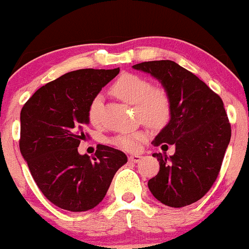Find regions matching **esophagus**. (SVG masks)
<instances>
[{"label": "esophagus", "mask_w": 249, "mask_h": 249, "mask_svg": "<svg viewBox=\"0 0 249 249\" xmlns=\"http://www.w3.org/2000/svg\"><path fill=\"white\" fill-rule=\"evenodd\" d=\"M141 160V157L138 156V154H134V156L129 157V161L132 162H139Z\"/></svg>", "instance_id": "1"}]
</instances>
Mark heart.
Returning a JSON list of instances; mask_svg holds the SVG:
<instances>
[{
    "instance_id": "heart-1",
    "label": "heart",
    "mask_w": 249,
    "mask_h": 249,
    "mask_svg": "<svg viewBox=\"0 0 249 249\" xmlns=\"http://www.w3.org/2000/svg\"><path fill=\"white\" fill-rule=\"evenodd\" d=\"M111 92L125 103L136 106L141 120L146 124L158 127L165 124L170 119L171 103L167 93L161 89L152 88L151 83L134 73H124L114 82L110 88ZM102 108V97L92 98L88 110L90 122L100 124V114ZM142 134H120L111 140L115 146L132 151L142 140Z\"/></svg>"
}]
</instances>
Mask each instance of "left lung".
I'll use <instances>...</instances> for the list:
<instances>
[{
    "label": "left lung",
    "mask_w": 249,
    "mask_h": 249,
    "mask_svg": "<svg viewBox=\"0 0 249 249\" xmlns=\"http://www.w3.org/2000/svg\"><path fill=\"white\" fill-rule=\"evenodd\" d=\"M158 79L171 103L168 124L159 132L154 146L175 145L173 156L154 153L160 168L148 180V189L162 204L181 208L209 191L217 178L231 136L221 97L192 72L172 60L133 65Z\"/></svg>",
    "instance_id": "1"
}]
</instances>
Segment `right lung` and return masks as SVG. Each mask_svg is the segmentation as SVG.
Returning a JSON list of instances; mask_svg holds the SVG:
<instances>
[{
	"label": "right lung",
	"mask_w": 249,
	"mask_h": 249,
	"mask_svg": "<svg viewBox=\"0 0 249 249\" xmlns=\"http://www.w3.org/2000/svg\"><path fill=\"white\" fill-rule=\"evenodd\" d=\"M119 72H68L36 90L21 109V154L44 196L60 209L87 211L100 204L127 162L124 152L113 147L98 145L92 158L77 148L85 139L92 98Z\"/></svg>",
	"instance_id": "obj_1"
}]
</instances>
